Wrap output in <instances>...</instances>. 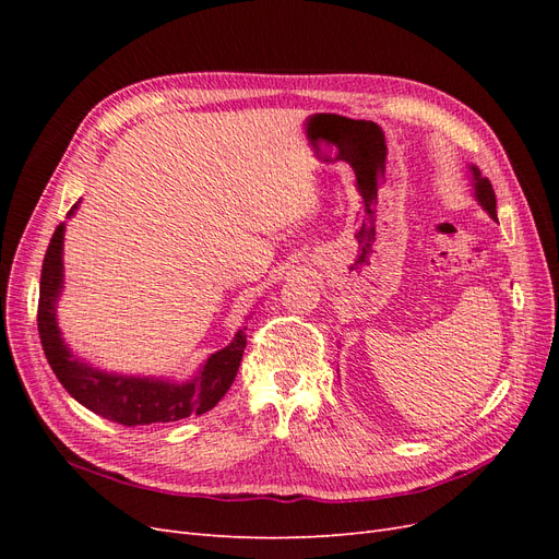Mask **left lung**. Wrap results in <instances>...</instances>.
I'll return each mask as SVG.
<instances>
[{"label": "left lung", "instance_id": "left-lung-1", "mask_svg": "<svg viewBox=\"0 0 559 559\" xmlns=\"http://www.w3.org/2000/svg\"><path fill=\"white\" fill-rule=\"evenodd\" d=\"M471 173H473V179H476V198H478V202L485 207V212L489 216L497 218V198H495L492 183H489L487 177L480 175L478 167H471Z\"/></svg>", "mask_w": 559, "mask_h": 559}]
</instances>
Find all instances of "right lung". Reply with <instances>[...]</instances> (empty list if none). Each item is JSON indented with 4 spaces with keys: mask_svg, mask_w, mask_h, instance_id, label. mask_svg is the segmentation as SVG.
Here are the masks:
<instances>
[{
    "mask_svg": "<svg viewBox=\"0 0 559 559\" xmlns=\"http://www.w3.org/2000/svg\"><path fill=\"white\" fill-rule=\"evenodd\" d=\"M74 210L76 205L70 214H74ZM62 235L64 224L56 228L46 249L37 308L41 347L60 384L88 411L123 427L156 425V421L165 425V421H177L189 415L212 411L230 389L235 376H238L242 352L247 347V329L238 331L228 347L212 354L195 380L181 384L109 376L91 368L88 364H81L62 343L60 329L56 324V302L62 289Z\"/></svg>",
    "mask_w": 559,
    "mask_h": 559,
    "instance_id": "add662e5",
    "label": "right lung"
}]
</instances>
